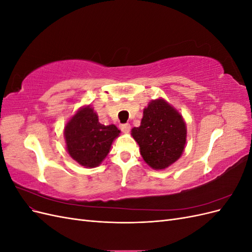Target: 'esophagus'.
Wrapping results in <instances>:
<instances>
[{
	"mask_svg": "<svg viewBox=\"0 0 252 252\" xmlns=\"http://www.w3.org/2000/svg\"><path fill=\"white\" fill-rule=\"evenodd\" d=\"M120 127H121L122 131H123V132H129V130H130V128H131L130 124H128V123H126V124H122Z\"/></svg>",
	"mask_w": 252,
	"mask_h": 252,
	"instance_id": "esophagus-1",
	"label": "esophagus"
}]
</instances>
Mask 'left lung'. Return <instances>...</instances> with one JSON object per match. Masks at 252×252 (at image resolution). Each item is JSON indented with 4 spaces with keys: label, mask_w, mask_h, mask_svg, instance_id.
Wrapping results in <instances>:
<instances>
[{
    "label": "left lung",
    "mask_w": 252,
    "mask_h": 252,
    "mask_svg": "<svg viewBox=\"0 0 252 252\" xmlns=\"http://www.w3.org/2000/svg\"><path fill=\"white\" fill-rule=\"evenodd\" d=\"M140 127L131 130L141 156L154 169H165L180 158L186 144V125L181 114L162 98L144 109Z\"/></svg>",
    "instance_id": "left-lung-1"
}]
</instances>
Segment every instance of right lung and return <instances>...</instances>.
<instances>
[{
    "label": "right lung",
    "instance_id": "right-lung-1",
    "mask_svg": "<svg viewBox=\"0 0 252 252\" xmlns=\"http://www.w3.org/2000/svg\"><path fill=\"white\" fill-rule=\"evenodd\" d=\"M120 132L112 124H101L97 114L87 106L75 113L65 127L68 154L82 166L96 167L109 154Z\"/></svg>",
    "mask_w": 252,
    "mask_h": 252
}]
</instances>
